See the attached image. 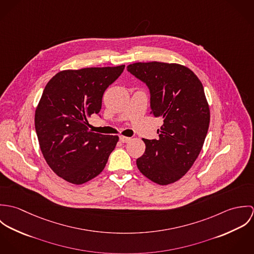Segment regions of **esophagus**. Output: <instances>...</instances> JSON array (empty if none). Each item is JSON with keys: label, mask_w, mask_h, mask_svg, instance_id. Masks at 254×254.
<instances>
[{"label": "esophagus", "mask_w": 254, "mask_h": 254, "mask_svg": "<svg viewBox=\"0 0 254 254\" xmlns=\"http://www.w3.org/2000/svg\"><path fill=\"white\" fill-rule=\"evenodd\" d=\"M119 140H120L121 143H128V142L131 140V138L125 137V136H120V137H119Z\"/></svg>", "instance_id": "1"}]
</instances>
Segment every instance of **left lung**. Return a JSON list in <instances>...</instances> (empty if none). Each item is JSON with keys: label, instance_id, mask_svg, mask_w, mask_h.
<instances>
[{"label": "left lung", "instance_id": "obj_1", "mask_svg": "<svg viewBox=\"0 0 254 254\" xmlns=\"http://www.w3.org/2000/svg\"><path fill=\"white\" fill-rule=\"evenodd\" d=\"M127 70L144 82L150 94V113L163 119L159 139H143L145 153L137 166L159 185L178 181L192 166L204 143L210 121L203 86L186 66L136 63Z\"/></svg>", "mask_w": 254, "mask_h": 254}]
</instances>
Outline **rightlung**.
<instances>
[{
    "label": "right lung",
    "instance_id": "1",
    "mask_svg": "<svg viewBox=\"0 0 254 254\" xmlns=\"http://www.w3.org/2000/svg\"><path fill=\"white\" fill-rule=\"evenodd\" d=\"M124 67L64 70L46 85L35 111L37 137L47 163L65 181L84 184L104 170L118 137L91 132L87 119L100 112L105 91Z\"/></svg>",
    "mask_w": 254,
    "mask_h": 254
}]
</instances>
